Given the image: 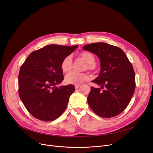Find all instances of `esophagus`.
I'll use <instances>...</instances> for the list:
<instances>
[{
  "label": "esophagus",
  "instance_id": "obj_1",
  "mask_svg": "<svg viewBox=\"0 0 153 153\" xmlns=\"http://www.w3.org/2000/svg\"><path fill=\"white\" fill-rule=\"evenodd\" d=\"M74 87H75L76 89H77V88H79V87H80V85H75Z\"/></svg>",
  "mask_w": 153,
  "mask_h": 153
}]
</instances>
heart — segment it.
<instances>
[{
	"mask_svg": "<svg viewBox=\"0 0 153 153\" xmlns=\"http://www.w3.org/2000/svg\"><path fill=\"white\" fill-rule=\"evenodd\" d=\"M80 56L84 59L85 61L88 63L89 69H92L94 67L95 57L92 53L89 52H82ZM72 67V59L71 55H68L64 58L62 60L61 68L64 72H69ZM89 79V76L85 73H79L75 71H71L65 77V81L66 83L71 84H80L85 81Z\"/></svg>",
	"mask_w": 153,
	"mask_h": 153,
	"instance_id": "heart-1",
	"label": "heart"
}]
</instances>
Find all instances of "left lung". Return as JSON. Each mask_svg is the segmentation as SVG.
<instances>
[{
  "instance_id": "1",
  "label": "left lung",
  "mask_w": 153,
  "mask_h": 153,
  "mask_svg": "<svg viewBox=\"0 0 153 153\" xmlns=\"http://www.w3.org/2000/svg\"><path fill=\"white\" fill-rule=\"evenodd\" d=\"M83 49L94 53L101 61L99 75L92 82L101 88L91 87L88 97L90 108L97 115L105 118L121 113L130 102L136 88L131 62L121 48L107 43L85 45Z\"/></svg>"
}]
</instances>
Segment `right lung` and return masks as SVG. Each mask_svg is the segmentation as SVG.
I'll list each match as a JSON object with an SVG mask.
<instances>
[{
	"mask_svg": "<svg viewBox=\"0 0 153 153\" xmlns=\"http://www.w3.org/2000/svg\"><path fill=\"white\" fill-rule=\"evenodd\" d=\"M77 45H46L33 51L21 65L19 74V95L25 108L43 121H54L67 108L74 85L56 87L63 80L61 64Z\"/></svg>",
	"mask_w": 153,
	"mask_h": 153,
	"instance_id": "1",
	"label": "right lung"
}]
</instances>
